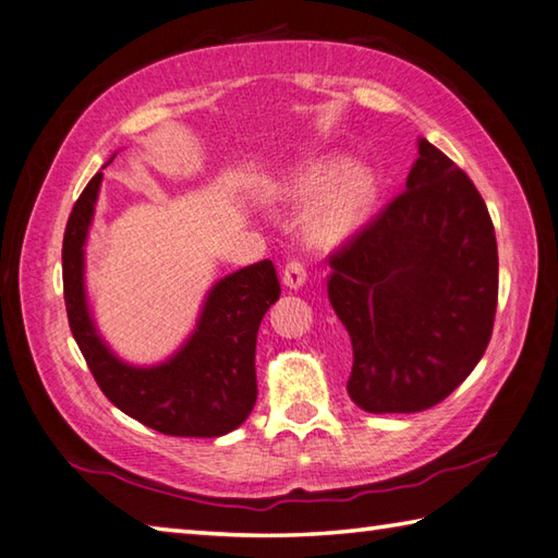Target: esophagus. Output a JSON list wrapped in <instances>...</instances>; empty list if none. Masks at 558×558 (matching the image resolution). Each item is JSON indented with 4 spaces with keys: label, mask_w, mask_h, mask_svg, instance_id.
I'll return each mask as SVG.
<instances>
[{
    "label": "esophagus",
    "mask_w": 558,
    "mask_h": 558,
    "mask_svg": "<svg viewBox=\"0 0 558 558\" xmlns=\"http://www.w3.org/2000/svg\"><path fill=\"white\" fill-rule=\"evenodd\" d=\"M307 280V268L302 266L300 260H290L286 268H282V282H286V288L290 290H300L305 286Z\"/></svg>",
    "instance_id": "34e87169"
}]
</instances>
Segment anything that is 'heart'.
Returning a JSON list of instances; mask_svg holds the SVG:
<instances>
[{"mask_svg": "<svg viewBox=\"0 0 558 558\" xmlns=\"http://www.w3.org/2000/svg\"><path fill=\"white\" fill-rule=\"evenodd\" d=\"M314 196L318 199L302 217L305 239L314 248H337L368 221L378 199V178L361 163L312 166L270 195L286 205H305Z\"/></svg>", "mask_w": 558, "mask_h": 558, "instance_id": "obj_1", "label": "heart"}]
</instances>
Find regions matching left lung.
Returning <instances> with one entry per match:
<instances>
[{"label": "left lung", "mask_w": 558, "mask_h": 558, "mask_svg": "<svg viewBox=\"0 0 558 558\" xmlns=\"http://www.w3.org/2000/svg\"><path fill=\"white\" fill-rule=\"evenodd\" d=\"M417 154L402 195L329 258V302L353 347L347 390L373 414L449 398L488 349L498 305L488 207L427 138Z\"/></svg>", "instance_id": "left-lung-1"}]
</instances>
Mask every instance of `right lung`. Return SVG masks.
I'll return each mask as SVG.
<instances>
[{
  "label": "right lung",
  "mask_w": 558,
  "mask_h": 558,
  "mask_svg": "<svg viewBox=\"0 0 558 558\" xmlns=\"http://www.w3.org/2000/svg\"><path fill=\"white\" fill-rule=\"evenodd\" d=\"M102 178L99 170L87 182L63 236L70 331L99 388L129 417L170 437H225L256 404V337L263 314L280 298L276 268L260 260L217 280L202 300L195 329L166 361L136 366L119 359L97 329L85 286V246Z\"/></svg>",
  "instance_id": "right-lung-1"
}]
</instances>
